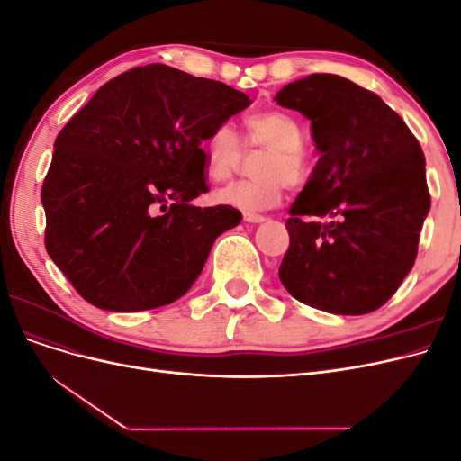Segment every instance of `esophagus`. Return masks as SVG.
Masks as SVG:
<instances>
[{
	"mask_svg": "<svg viewBox=\"0 0 461 461\" xmlns=\"http://www.w3.org/2000/svg\"><path fill=\"white\" fill-rule=\"evenodd\" d=\"M244 221H246V222H254V225H259V222L267 221V217H265V215H258V213H244Z\"/></svg>",
	"mask_w": 461,
	"mask_h": 461,
	"instance_id": "1",
	"label": "esophagus"
}]
</instances>
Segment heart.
<instances>
[{
  "mask_svg": "<svg viewBox=\"0 0 461 461\" xmlns=\"http://www.w3.org/2000/svg\"><path fill=\"white\" fill-rule=\"evenodd\" d=\"M246 146L263 149L256 165V180L232 183L215 192V202L240 209L244 213L265 212L283 198L285 183L296 188L305 178L303 129L286 111L269 109L246 119ZM246 149L229 122H221L203 140L205 173L213 183H222L240 169Z\"/></svg>",
  "mask_w": 461,
  "mask_h": 461,
  "instance_id": "obj_1",
  "label": "heart"
}]
</instances>
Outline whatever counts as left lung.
I'll return each mask as SVG.
<instances>
[{
	"label": "left lung",
	"mask_w": 461,
	"mask_h": 461,
	"mask_svg": "<svg viewBox=\"0 0 461 461\" xmlns=\"http://www.w3.org/2000/svg\"><path fill=\"white\" fill-rule=\"evenodd\" d=\"M275 102L312 121L321 153L290 207L278 278L317 310H379L411 271L430 207L420 142L379 95L339 75L290 82Z\"/></svg>",
	"instance_id": "obj_1"
}]
</instances>
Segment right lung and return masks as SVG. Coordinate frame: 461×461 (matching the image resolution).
<instances>
[{
	"label": "right lung",
	"instance_id": "obj_1",
	"mask_svg": "<svg viewBox=\"0 0 461 461\" xmlns=\"http://www.w3.org/2000/svg\"><path fill=\"white\" fill-rule=\"evenodd\" d=\"M249 104L244 92L153 63L94 94L55 138L41 186L46 249L78 294L107 312L185 296L219 234L242 219L196 207L203 140Z\"/></svg>",
	"mask_w": 461,
	"mask_h": 461
}]
</instances>
